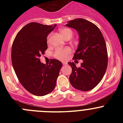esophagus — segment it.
I'll list each match as a JSON object with an SVG mask.
<instances>
[{
	"label": "esophagus",
	"mask_w": 123,
	"mask_h": 123,
	"mask_svg": "<svg viewBox=\"0 0 123 123\" xmlns=\"http://www.w3.org/2000/svg\"><path fill=\"white\" fill-rule=\"evenodd\" d=\"M62 64L64 65H67V63L65 62H62Z\"/></svg>",
	"instance_id": "34e87169"
}]
</instances>
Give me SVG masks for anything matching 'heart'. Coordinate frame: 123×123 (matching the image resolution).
I'll return each mask as SVG.
<instances>
[{"mask_svg":"<svg viewBox=\"0 0 123 123\" xmlns=\"http://www.w3.org/2000/svg\"><path fill=\"white\" fill-rule=\"evenodd\" d=\"M59 33L61 36L65 39L67 37H71L73 35V31L70 28H62L59 29ZM51 35L49 34L47 37V42L49 43ZM71 52V50L69 48L66 49H57L54 52V56L59 60H64L67 58V56Z\"/></svg>","mask_w":123,"mask_h":123,"instance_id":"obj_1","label":"heart"}]
</instances>
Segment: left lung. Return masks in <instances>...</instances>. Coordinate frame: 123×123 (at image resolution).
<instances>
[{"mask_svg":"<svg viewBox=\"0 0 123 123\" xmlns=\"http://www.w3.org/2000/svg\"><path fill=\"white\" fill-rule=\"evenodd\" d=\"M77 31L79 42L73 59H82L80 67L74 62L68 63L72 68L69 77L73 87L89 91L96 86L102 79L108 65L106 43L98 27L83 19L69 21L65 25Z\"/></svg>","mask_w":123,"mask_h":123,"instance_id":"8db88e82","label":"left lung"}]
</instances>
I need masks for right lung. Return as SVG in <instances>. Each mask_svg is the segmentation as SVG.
<instances>
[{"mask_svg":"<svg viewBox=\"0 0 123 123\" xmlns=\"http://www.w3.org/2000/svg\"><path fill=\"white\" fill-rule=\"evenodd\" d=\"M56 26L27 24L12 44L11 59L15 73L24 87L36 96H44L54 90L62 66L57 59L44 64L39 59L48 48L47 36Z\"/></svg>","mask_w":123,"mask_h":123,"instance_id":"right-lung-1","label":"right lung"}]
</instances>
